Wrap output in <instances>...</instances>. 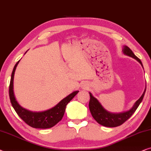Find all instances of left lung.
Wrapping results in <instances>:
<instances>
[{"instance_id":"obj_1","label":"left lung","mask_w":151,"mask_h":151,"mask_svg":"<svg viewBox=\"0 0 151 151\" xmlns=\"http://www.w3.org/2000/svg\"><path fill=\"white\" fill-rule=\"evenodd\" d=\"M122 52H123L124 55L128 56V57H132L137 60L139 63L141 64L142 67H143V65H142V63L140 61V59L134 55V54L128 46L124 45L123 47ZM145 92L146 88L144 90L142 95L134 103L133 106L130 110L125 112H119V113L110 112L108 111L107 110H106L104 108V106L101 105V104L99 101V100L94 97L91 92H89L90 97L89 102L90 111L91 112L92 117L96 120V122L97 123H99V124H101V125L104 126H106V127H116V126H119L122 125V124H124L135 112L137 108H138V106H139V104H141L142 100H143L144 96L145 94Z\"/></svg>"}]
</instances>
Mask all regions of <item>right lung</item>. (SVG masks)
Instances as JSON below:
<instances>
[{
    "instance_id": "obj_1",
    "label": "right lung",
    "mask_w": 151,
    "mask_h": 151,
    "mask_svg": "<svg viewBox=\"0 0 151 151\" xmlns=\"http://www.w3.org/2000/svg\"><path fill=\"white\" fill-rule=\"evenodd\" d=\"M19 61L20 60L16 63L14 68L9 84V99L12 107L17 112L18 115L27 125L32 128L45 129V128L53 127L62 119L63 114L65 113L66 106L79 92V90L72 92L71 94L62 99L59 103H58L57 105L50 109L41 112H33L26 109V108L22 107L17 101L14 95V77L16 68H17Z\"/></svg>"
}]
</instances>
